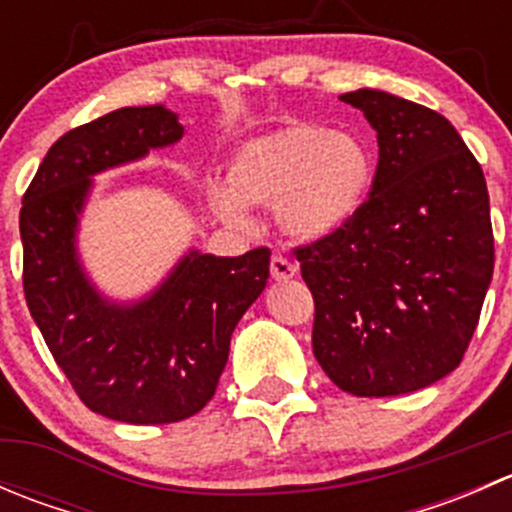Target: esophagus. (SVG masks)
Wrapping results in <instances>:
<instances>
[{
    "mask_svg": "<svg viewBox=\"0 0 512 512\" xmlns=\"http://www.w3.org/2000/svg\"><path fill=\"white\" fill-rule=\"evenodd\" d=\"M270 272L277 282H287V280H292V277H297L299 267H297V262L287 260V257H282V255H275L270 262Z\"/></svg>",
    "mask_w": 512,
    "mask_h": 512,
    "instance_id": "34e87169",
    "label": "esophagus"
}]
</instances>
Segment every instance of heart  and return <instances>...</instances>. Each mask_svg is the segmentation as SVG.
I'll return each instance as SVG.
<instances>
[{"mask_svg":"<svg viewBox=\"0 0 512 512\" xmlns=\"http://www.w3.org/2000/svg\"><path fill=\"white\" fill-rule=\"evenodd\" d=\"M374 178L361 138L299 121L242 143L227 165L225 188L210 193L225 220L240 223L242 205L275 208L277 223L299 240H322L349 225Z\"/></svg>","mask_w":512,"mask_h":512,"instance_id":"heart-1","label":"heart"}]
</instances>
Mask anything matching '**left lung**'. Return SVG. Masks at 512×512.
Wrapping results in <instances>:
<instances>
[{"label": "left lung", "mask_w": 512, "mask_h": 512, "mask_svg": "<svg viewBox=\"0 0 512 512\" xmlns=\"http://www.w3.org/2000/svg\"><path fill=\"white\" fill-rule=\"evenodd\" d=\"M379 141L369 200L294 247L314 297L312 349L354 396H399L461 364L493 277L485 175L456 128L386 91L339 96Z\"/></svg>", "instance_id": "8db88e82"}]
</instances>
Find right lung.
Listing matches in <instances>:
<instances>
[{
  "instance_id": "1",
  "label": "right lung",
  "mask_w": 512,
  "mask_h": 512,
  "mask_svg": "<svg viewBox=\"0 0 512 512\" xmlns=\"http://www.w3.org/2000/svg\"><path fill=\"white\" fill-rule=\"evenodd\" d=\"M163 106H128L64 133L49 148L19 213L24 297L79 399L126 423H175L218 389L230 337L270 277V250L240 257L188 252L151 297L103 299L76 255L91 175L180 141Z\"/></svg>"
}]
</instances>
